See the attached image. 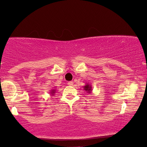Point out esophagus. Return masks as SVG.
Returning <instances> with one entry per match:
<instances>
[{
    "label": "esophagus",
    "instance_id": "obj_1",
    "mask_svg": "<svg viewBox=\"0 0 147 147\" xmlns=\"http://www.w3.org/2000/svg\"><path fill=\"white\" fill-rule=\"evenodd\" d=\"M67 84H68V85H69V86H72L74 85V82H68Z\"/></svg>",
    "mask_w": 147,
    "mask_h": 147
}]
</instances>
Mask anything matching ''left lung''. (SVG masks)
I'll return each instance as SVG.
<instances>
[{
    "mask_svg": "<svg viewBox=\"0 0 147 147\" xmlns=\"http://www.w3.org/2000/svg\"><path fill=\"white\" fill-rule=\"evenodd\" d=\"M84 90L88 94H90L92 92V87L90 84H86V86H84Z\"/></svg>",
    "mask_w": 147,
    "mask_h": 147,
    "instance_id": "1",
    "label": "left lung"
}]
</instances>
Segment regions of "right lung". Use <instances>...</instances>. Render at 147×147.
Masks as SVG:
<instances>
[{"mask_svg": "<svg viewBox=\"0 0 147 147\" xmlns=\"http://www.w3.org/2000/svg\"><path fill=\"white\" fill-rule=\"evenodd\" d=\"M50 94H51V95H52V96H53L54 95V94L55 93V89H52L51 91H50Z\"/></svg>", "mask_w": 147, "mask_h": 147, "instance_id": "right-lung-1", "label": "right lung"}]
</instances>
